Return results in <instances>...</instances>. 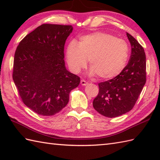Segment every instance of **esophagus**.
<instances>
[{
	"label": "esophagus",
	"mask_w": 160,
	"mask_h": 160,
	"mask_svg": "<svg viewBox=\"0 0 160 160\" xmlns=\"http://www.w3.org/2000/svg\"><path fill=\"white\" fill-rule=\"evenodd\" d=\"M80 84H81V85H82V86H86L88 83L84 80H81Z\"/></svg>",
	"instance_id": "esophagus-1"
}]
</instances>
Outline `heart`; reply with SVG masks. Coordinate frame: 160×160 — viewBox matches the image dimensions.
I'll return each mask as SVG.
<instances>
[{"mask_svg": "<svg viewBox=\"0 0 160 160\" xmlns=\"http://www.w3.org/2000/svg\"><path fill=\"white\" fill-rule=\"evenodd\" d=\"M129 47L125 40L104 32L83 36L78 44L71 42L66 51L70 69L77 73L87 65L89 59L91 75H98L104 80L119 76L128 60Z\"/></svg>", "mask_w": 160, "mask_h": 160, "instance_id": "obj_1", "label": "heart"}]
</instances>
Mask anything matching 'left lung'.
<instances>
[{
    "label": "left lung",
    "mask_w": 160,
    "mask_h": 160,
    "mask_svg": "<svg viewBox=\"0 0 160 160\" xmlns=\"http://www.w3.org/2000/svg\"><path fill=\"white\" fill-rule=\"evenodd\" d=\"M127 36L131 45L128 64L117 77L98 84L99 93L93 102L95 110L107 118H115L130 111L146 83L144 48L128 33Z\"/></svg>",
    "instance_id": "8db88e82"
}]
</instances>
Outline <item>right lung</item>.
Instances as JSON below:
<instances>
[{"label": "right lung", "mask_w": 160, "mask_h": 160, "mask_svg": "<svg viewBox=\"0 0 160 160\" xmlns=\"http://www.w3.org/2000/svg\"><path fill=\"white\" fill-rule=\"evenodd\" d=\"M71 25L43 24L24 38L13 60V80L27 107L45 116L66 107L80 79L66 69L64 47Z\"/></svg>", "instance_id": "add662e5"}]
</instances>
